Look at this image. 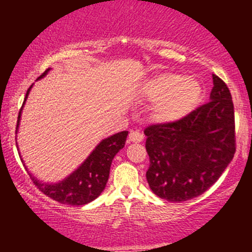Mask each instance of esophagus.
Masks as SVG:
<instances>
[{"mask_svg": "<svg viewBox=\"0 0 252 252\" xmlns=\"http://www.w3.org/2000/svg\"><path fill=\"white\" fill-rule=\"evenodd\" d=\"M142 140H144V135L141 133H139V131H130V134H129V141L141 142Z\"/></svg>", "mask_w": 252, "mask_h": 252, "instance_id": "34e87169", "label": "esophagus"}]
</instances>
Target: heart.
<instances>
[{"label":"heart","mask_w":252,"mask_h":252,"mask_svg":"<svg viewBox=\"0 0 252 252\" xmlns=\"http://www.w3.org/2000/svg\"><path fill=\"white\" fill-rule=\"evenodd\" d=\"M202 95L201 84L192 77H180L177 73L163 72L145 81L141 96L156 102L154 117L164 124L177 123L189 116Z\"/></svg>","instance_id":"obj_1"}]
</instances>
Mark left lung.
Returning a JSON list of instances; mask_svg holds the SVG:
<instances>
[{
  "label": "left lung",
  "instance_id": "left-lung-1",
  "mask_svg": "<svg viewBox=\"0 0 252 252\" xmlns=\"http://www.w3.org/2000/svg\"><path fill=\"white\" fill-rule=\"evenodd\" d=\"M210 102L182 121L152 124L144 130L150 189L161 199L183 202L204 194L229 166L235 154L232 95L212 74Z\"/></svg>",
  "mask_w": 252,
  "mask_h": 252
}]
</instances>
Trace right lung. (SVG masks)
<instances>
[{
  "label": "right lung",
  "instance_id": "add662e5",
  "mask_svg": "<svg viewBox=\"0 0 252 252\" xmlns=\"http://www.w3.org/2000/svg\"><path fill=\"white\" fill-rule=\"evenodd\" d=\"M48 70H50V68L45 70L40 75L39 79L44 78L48 73ZM32 86L28 89L22 110L24 107L28 95H29L30 90H32ZM22 110L19 111V114H18L17 131L18 128H19ZM126 136H128V131L124 130L103 139L94 149V151L89 155L88 158L73 173H70L67 178H64L61 182H41V180L37 179L36 177H34L29 172L30 178H32V183L36 185L40 191L44 192L45 195H47L51 199L61 202V204L70 206H81L89 204V202L94 201L96 197L100 196V194L105 189L108 177H110L112 161H113L114 156L118 154L119 150L124 147Z\"/></svg>",
  "mask_w": 252,
  "mask_h": 252
}]
</instances>
